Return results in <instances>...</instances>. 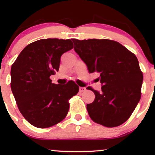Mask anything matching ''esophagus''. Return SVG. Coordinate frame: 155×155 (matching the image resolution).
<instances>
[{
	"label": "esophagus",
	"instance_id": "obj_1",
	"mask_svg": "<svg viewBox=\"0 0 155 155\" xmlns=\"http://www.w3.org/2000/svg\"><path fill=\"white\" fill-rule=\"evenodd\" d=\"M79 90H80V92H84V91L86 90V88L84 87H80Z\"/></svg>",
	"mask_w": 155,
	"mask_h": 155
}]
</instances>
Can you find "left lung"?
Instances as JSON below:
<instances>
[{"mask_svg":"<svg viewBox=\"0 0 155 155\" xmlns=\"http://www.w3.org/2000/svg\"><path fill=\"white\" fill-rule=\"evenodd\" d=\"M74 50L87 66L97 72L101 91L93 90L94 101L87 104L93 121L104 126H118L128 119L141 97L143 75L134 54L109 39H73Z\"/></svg>","mask_w":155,"mask_h":155,"instance_id":"obj_1","label":"left lung"}]
</instances>
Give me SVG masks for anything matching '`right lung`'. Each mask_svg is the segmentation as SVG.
<instances>
[{"mask_svg": "<svg viewBox=\"0 0 155 155\" xmlns=\"http://www.w3.org/2000/svg\"><path fill=\"white\" fill-rule=\"evenodd\" d=\"M73 48L71 39H40L27 45L12 65L10 86L18 109L37 128H48L64 119L68 100L79 91L73 81L56 84L49 78L58 71L61 56Z\"/></svg>", "mask_w": 155, "mask_h": 155, "instance_id": "1", "label": "right lung"}]
</instances>
